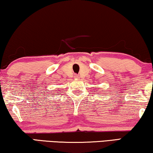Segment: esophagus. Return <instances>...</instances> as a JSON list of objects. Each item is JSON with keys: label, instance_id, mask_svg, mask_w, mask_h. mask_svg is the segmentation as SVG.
Wrapping results in <instances>:
<instances>
[{"label": "esophagus", "instance_id": "1", "mask_svg": "<svg viewBox=\"0 0 153 153\" xmlns=\"http://www.w3.org/2000/svg\"><path fill=\"white\" fill-rule=\"evenodd\" d=\"M74 77H75V78H78V77H79L78 76H77V75H75Z\"/></svg>", "mask_w": 153, "mask_h": 153}]
</instances>
